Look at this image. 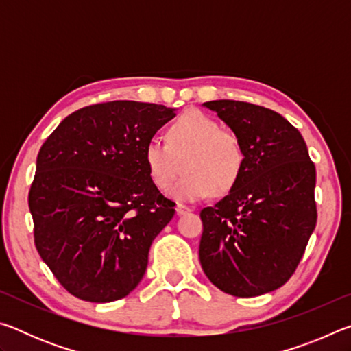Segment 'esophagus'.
Instances as JSON below:
<instances>
[{
    "label": "esophagus",
    "mask_w": 351,
    "mask_h": 351,
    "mask_svg": "<svg viewBox=\"0 0 351 351\" xmlns=\"http://www.w3.org/2000/svg\"><path fill=\"white\" fill-rule=\"evenodd\" d=\"M175 209H176V213H178V215H186V213H189L190 210H192V209H190V207L184 206V204H176Z\"/></svg>",
    "instance_id": "1"
}]
</instances>
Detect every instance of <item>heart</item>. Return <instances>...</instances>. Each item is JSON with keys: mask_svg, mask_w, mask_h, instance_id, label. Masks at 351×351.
<instances>
[{"mask_svg": "<svg viewBox=\"0 0 351 351\" xmlns=\"http://www.w3.org/2000/svg\"><path fill=\"white\" fill-rule=\"evenodd\" d=\"M144 161L152 182L167 189L180 201H198L210 193H228L245 167L240 141L209 116L190 111L178 117L167 130V142L152 138L144 148Z\"/></svg>", "mask_w": 351, "mask_h": 351, "instance_id": "obj_1", "label": "heart"}]
</instances>
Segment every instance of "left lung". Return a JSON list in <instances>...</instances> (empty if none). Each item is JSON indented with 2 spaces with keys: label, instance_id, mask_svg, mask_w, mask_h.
<instances>
[{
  "label": "left lung",
  "instance_id": "left-lung-1",
  "mask_svg": "<svg viewBox=\"0 0 351 351\" xmlns=\"http://www.w3.org/2000/svg\"><path fill=\"white\" fill-rule=\"evenodd\" d=\"M245 152L235 186L204 207L199 261L218 289L271 293L289 280L316 228V169L299 130L278 112L239 100H210Z\"/></svg>",
  "mask_w": 351,
  "mask_h": 351
}]
</instances>
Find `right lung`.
Listing matches in <instances>:
<instances>
[{
    "label": "right lung",
    "instance_id": "1",
    "mask_svg": "<svg viewBox=\"0 0 351 351\" xmlns=\"http://www.w3.org/2000/svg\"><path fill=\"white\" fill-rule=\"evenodd\" d=\"M175 108L114 100L63 119L41 145L29 192L35 246L71 294L105 304L132 293L175 215L144 148Z\"/></svg>",
    "mask_w": 351,
    "mask_h": 351
}]
</instances>
